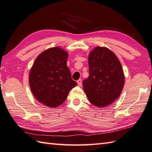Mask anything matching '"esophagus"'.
<instances>
[{
    "instance_id": "1",
    "label": "esophagus",
    "mask_w": 152,
    "mask_h": 152,
    "mask_svg": "<svg viewBox=\"0 0 152 152\" xmlns=\"http://www.w3.org/2000/svg\"><path fill=\"white\" fill-rule=\"evenodd\" d=\"M77 84H78V85L79 86H82V80H81L80 79H79L78 80H77Z\"/></svg>"
}]
</instances>
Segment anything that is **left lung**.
Listing matches in <instances>:
<instances>
[{
	"label": "left lung",
	"instance_id": "obj_1",
	"mask_svg": "<svg viewBox=\"0 0 152 152\" xmlns=\"http://www.w3.org/2000/svg\"><path fill=\"white\" fill-rule=\"evenodd\" d=\"M89 77L83 80V87L89 101L97 107L112 104L119 97L124 76L119 59L112 51L96 47L89 55Z\"/></svg>",
	"mask_w": 152,
	"mask_h": 152
}]
</instances>
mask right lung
I'll list each match as a JSON object with an SVG mask.
<instances>
[{
	"label": "right lung",
	"instance_id": "1",
	"mask_svg": "<svg viewBox=\"0 0 152 152\" xmlns=\"http://www.w3.org/2000/svg\"><path fill=\"white\" fill-rule=\"evenodd\" d=\"M67 52L55 47L44 51L33 64L29 83L37 100L51 108L63 103L69 91L77 85L66 66Z\"/></svg>",
	"mask_w": 152,
	"mask_h": 152
}]
</instances>
